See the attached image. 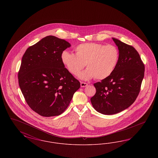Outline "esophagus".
Listing matches in <instances>:
<instances>
[{
  "label": "esophagus",
  "mask_w": 158,
  "mask_h": 158,
  "mask_svg": "<svg viewBox=\"0 0 158 158\" xmlns=\"http://www.w3.org/2000/svg\"><path fill=\"white\" fill-rule=\"evenodd\" d=\"M88 86V84H87L86 83L83 82H81V86L82 88L86 87V86Z\"/></svg>",
  "instance_id": "obj_1"
}]
</instances>
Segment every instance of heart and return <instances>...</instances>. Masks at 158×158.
Segmentation results:
<instances>
[{"label": "heart", "instance_id": "obj_1", "mask_svg": "<svg viewBox=\"0 0 158 158\" xmlns=\"http://www.w3.org/2000/svg\"><path fill=\"white\" fill-rule=\"evenodd\" d=\"M75 51V54L63 52L61 60L69 72L74 75L79 73L86 64L88 69L79 75L84 80L94 77L98 80L106 78L113 73L119 59V52L115 45L82 43L77 45Z\"/></svg>", "mask_w": 158, "mask_h": 158}]
</instances>
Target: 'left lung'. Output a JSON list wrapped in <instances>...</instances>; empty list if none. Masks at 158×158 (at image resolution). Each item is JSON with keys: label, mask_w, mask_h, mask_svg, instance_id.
Returning <instances> with one entry per match:
<instances>
[{"label": "left lung", "mask_w": 158, "mask_h": 158, "mask_svg": "<svg viewBox=\"0 0 158 158\" xmlns=\"http://www.w3.org/2000/svg\"><path fill=\"white\" fill-rule=\"evenodd\" d=\"M118 46L119 59L113 73L94 84L96 93L90 98L99 113L112 115L126 110L135 101L144 77V64L131 45L113 38Z\"/></svg>", "instance_id": "8db88e82"}]
</instances>
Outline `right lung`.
<instances>
[{
	"instance_id": "obj_1",
	"label": "right lung",
	"mask_w": 158,
	"mask_h": 158,
	"mask_svg": "<svg viewBox=\"0 0 158 158\" xmlns=\"http://www.w3.org/2000/svg\"><path fill=\"white\" fill-rule=\"evenodd\" d=\"M70 43L52 35L27 48L18 72V82L31 108L43 117L59 115L68 108L81 83L62 63Z\"/></svg>"
}]
</instances>
